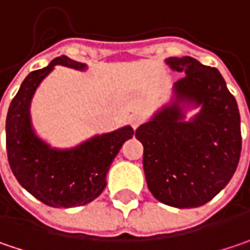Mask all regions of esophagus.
<instances>
[{
  "label": "esophagus",
  "mask_w": 250,
  "mask_h": 250,
  "mask_svg": "<svg viewBox=\"0 0 250 250\" xmlns=\"http://www.w3.org/2000/svg\"><path fill=\"white\" fill-rule=\"evenodd\" d=\"M130 122H131V127H133V128L136 130V128H137V127H139L141 123H143V119H141L140 116H133Z\"/></svg>",
  "instance_id": "1"
}]
</instances>
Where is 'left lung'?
Listing matches in <instances>:
<instances>
[{
	"instance_id": "1",
	"label": "left lung",
	"mask_w": 250,
	"mask_h": 250,
	"mask_svg": "<svg viewBox=\"0 0 250 250\" xmlns=\"http://www.w3.org/2000/svg\"><path fill=\"white\" fill-rule=\"evenodd\" d=\"M185 76L174 83L175 100L136 130L144 147L143 168L148 189L160 202L197 208L219 194L238 167L242 136L235 97L216 67L191 56L168 58ZM181 104L201 105L185 122Z\"/></svg>"
}]
</instances>
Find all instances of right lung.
<instances>
[{"instance_id": "right-lung-1", "label": "right lung", "mask_w": 250, "mask_h": 250, "mask_svg": "<svg viewBox=\"0 0 250 250\" xmlns=\"http://www.w3.org/2000/svg\"><path fill=\"white\" fill-rule=\"evenodd\" d=\"M56 65L86 69L84 63L62 55L25 78L8 109V163L18 183L41 202L53 208H73L92 202L103 192L110 164L134 130L125 125L67 150L52 148L39 139L32 128L29 106L39 83Z\"/></svg>"}]
</instances>
